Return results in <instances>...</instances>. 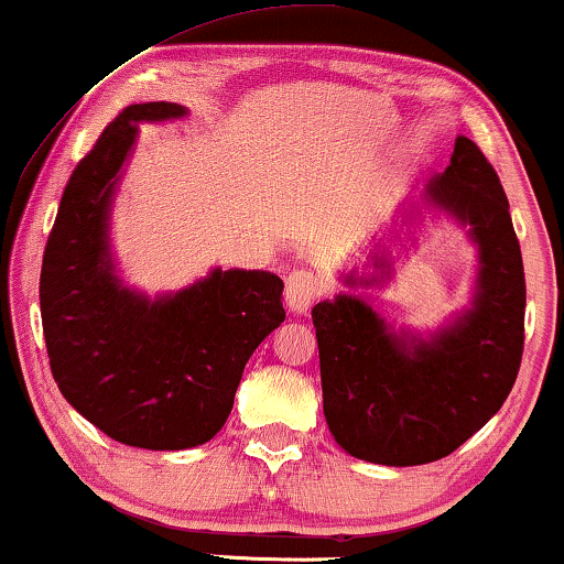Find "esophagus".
Instances as JSON below:
<instances>
[{
    "label": "esophagus",
    "mask_w": 564,
    "mask_h": 564,
    "mask_svg": "<svg viewBox=\"0 0 564 564\" xmlns=\"http://www.w3.org/2000/svg\"><path fill=\"white\" fill-rule=\"evenodd\" d=\"M323 292V280L311 269H295L288 276V288H284V297H288V305L292 313H307L315 300L321 297Z\"/></svg>",
    "instance_id": "obj_1"
}]
</instances>
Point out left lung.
Segmentation results:
<instances>
[{"mask_svg": "<svg viewBox=\"0 0 564 564\" xmlns=\"http://www.w3.org/2000/svg\"><path fill=\"white\" fill-rule=\"evenodd\" d=\"M429 197L469 223L480 246L473 311L423 344L388 334L365 300L338 295L313 307L328 429L351 457L375 465H426L459 449L500 411L521 367V246L503 184L480 145L457 138Z\"/></svg>", "mask_w": 564, "mask_h": 564, "instance_id": "8db88e82", "label": "left lung"}]
</instances>
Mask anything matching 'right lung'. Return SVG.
I'll return each instance as SVG.
<instances>
[{"label":"right lung","instance_id":"obj_1","mask_svg":"<svg viewBox=\"0 0 564 564\" xmlns=\"http://www.w3.org/2000/svg\"><path fill=\"white\" fill-rule=\"evenodd\" d=\"M182 105H130L68 176L43 251L41 315L53 380L84 419L141 449L218 434L253 349L284 321L280 276L215 272L174 297L122 290L107 259V207L141 120Z\"/></svg>","mask_w":564,"mask_h":564}]
</instances>
